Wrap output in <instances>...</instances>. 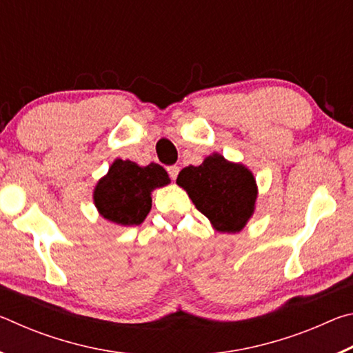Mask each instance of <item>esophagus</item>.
<instances>
[{
	"instance_id": "obj_1",
	"label": "esophagus",
	"mask_w": 353,
	"mask_h": 353,
	"mask_svg": "<svg viewBox=\"0 0 353 353\" xmlns=\"http://www.w3.org/2000/svg\"><path fill=\"white\" fill-rule=\"evenodd\" d=\"M166 171H168V174H170V177L172 179V181H176V177L179 174V166L171 165V166H168V168H166Z\"/></svg>"
}]
</instances>
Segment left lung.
<instances>
[{"instance_id": "obj_1", "label": "left lung", "mask_w": 353, "mask_h": 353, "mask_svg": "<svg viewBox=\"0 0 353 353\" xmlns=\"http://www.w3.org/2000/svg\"><path fill=\"white\" fill-rule=\"evenodd\" d=\"M176 182L219 232H240L254 213L256 185L252 172L219 154L207 157L199 166L183 168Z\"/></svg>"}]
</instances>
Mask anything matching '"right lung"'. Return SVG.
<instances>
[{
    "label": "right lung",
    "instance_id": "obj_1",
    "mask_svg": "<svg viewBox=\"0 0 353 353\" xmlns=\"http://www.w3.org/2000/svg\"><path fill=\"white\" fill-rule=\"evenodd\" d=\"M170 183L162 166H139L129 160H115L109 174L94 188V204L105 219L119 225H139L151 210V191Z\"/></svg>",
    "mask_w": 353,
    "mask_h": 353
}]
</instances>
